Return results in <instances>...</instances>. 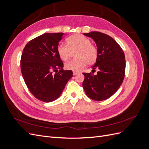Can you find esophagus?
Returning <instances> with one entry per match:
<instances>
[{
	"instance_id": "34e87169",
	"label": "esophagus",
	"mask_w": 149,
	"mask_h": 149,
	"mask_svg": "<svg viewBox=\"0 0 149 149\" xmlns=\"http://www.w3.org/2000/svg\"><path fill=\"white\" fill-rule=\"evenodd\" d=\"M78 74V72H75V71H73V75L74 76H76V74Z\"/></svg>"
}]
</instances>
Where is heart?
Here are the masks:
<instances>
[{"label": "heart", "mask_w": 149, "mask_h": 149, "mask_svg": "<svg viewBox=\"0 0 149 149\" xmlns=\"http://www.w3.org/2000/svg\"><path fill=\"white\" fill-rule=\"evenodd\" d=\"M67 45L59 44L57 52L62 60L69 59L72 52L74 53L75 59L65 64V68L75 72L83 70L88 65H92L97 60V49L91 44L88 38L81 34H74L66 39Z\"/></svg>", "instance_id": "b5f03b06"}]
</instances>
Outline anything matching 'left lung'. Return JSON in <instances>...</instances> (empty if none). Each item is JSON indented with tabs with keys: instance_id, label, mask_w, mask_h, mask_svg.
Instances as JSON below:
<instances>
[{
	"instance_id": "left-lung-1",
	"label": "left lung",
	"mask_w": 149,
	"mask_h": 149,
	"mask_svg": "<svg viewBox=\"0 0 149 149\" xmlns=\"http://www.w3.org/2000/svg\"><path fill=\"white\" fill-rule=\"evenodd\" d=\"M83 34L93 38L96 44L97 58L92 68L93 71L99 69V71L96 75L83 73V87L91 100H106L118 91L123 82L125 70L124 53L109 35L99 31Z\"/></svg>"
}]
</instances>
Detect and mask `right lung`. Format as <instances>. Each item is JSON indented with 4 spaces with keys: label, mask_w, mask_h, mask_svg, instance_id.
I'll return each mask as SVG.
<instances>
[{
    "label": "right lung",
    "mask_w": 149,
    "mask_h": 149,
    "mask_svg": "<svg viewBox=\"0 0 149 149\" xmlns=\"http://www.w3.org/2000/svg\"><path fill=\"white\" fill-rule=\"evenodd\" d=\"M63 33H45L26 45L20 60L22 74L30 93L38 100L49 102L59 97L73 76L71 70H63L57 52ZM60 70L53 75V70Z\"/></svg>",
    "instance_id": "1"
}]
</instances>
